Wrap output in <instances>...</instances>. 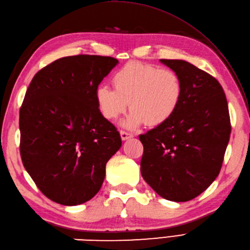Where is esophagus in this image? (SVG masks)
Masks as SVG:
<instances>
[{
    "label": "esophagus",
    "instance_id": "34e87169",
    "mask_svg": "<svg viewBox=\"0 0 250 250\" xmlns=\"http://www.w3.org/2000/svg\"><path fill=\"white\" fill-rule=\"evenodd\" d=\"M120 136H121V140L122 141H126L131 139V137H133V134L129 133V132H125V131H120Z\"/></svg>",
    "mask_w": 250,
    "mask_h": 250
}]
</instances>
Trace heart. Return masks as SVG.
<instances>
[{
    "label": "heart",
    "instance_id": "b5f03b06",
    "mask_svg": "<svg viewBox=\"0 0 250 250\" xmlns=\"http://www.w3.org/2000/svg\"><path fill=\"white\" fill-rule=\"evenodd\" d=\"M113 84L115 90L98 87V108L105 119L114 120L130 105L132 111L124 122L130 129L144 122L149 126L166 124L184 97V84L176 72L149 63L128 62L114 74Z\"/></svg>",
    "mask_w": 250,
    "mask_h": 250
}]
</instances>
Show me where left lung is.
I'll return each mask as SVG.
<instances>
[{"label": "left lung", "instance_id": "left-lung-1", "mask_svg": "<svg viewBox=\"0 0 250 250\" xmlns=\"http://www.w3.org/2000/svg\"><path fill=\"white\" fill-rule=\"evenodd\" d=\"M160 61L182 78L184 97L171 119L140 135L141 173L162 198L187 202L218 176L231 134L229 107L208 73L184 60Z\"/></svg>", "mask_w": 250, "mask_h": 250}]
</instances>
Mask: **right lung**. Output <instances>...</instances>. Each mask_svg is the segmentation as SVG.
<instances>
[{
	"label": "right lung",
	"mask_w": 250,
	"mask_h": 250,
	"mask_svg": "<svg viewBox=\"0 0 250 250\" xmlns=\"http://www.w3.org/2000/svg\"><path fill=\"white\" fill-rule=\"evenodd\" d=\"M113 57H64L35 74L19 113L20 156L42 193L62 205L92 199L106 163L121 147L100 113L95 91L117 65Z\"/></svg>",
	"instance_id": "add662e5"
}]
</instances>
